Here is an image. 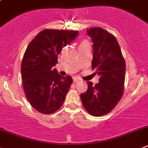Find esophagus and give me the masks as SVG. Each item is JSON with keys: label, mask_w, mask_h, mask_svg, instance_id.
<instances>
[{"label": "esophagus", "mask_w": 148, "mask_h": 148, "mask_svg": "<svg viewBox=\"0 0 148 148\" xmlns=\"http://www.w3.org/2000/svg\"><path fill=\"white\" fill-rule=\"evenodd\" d=\"M78 81H79V79H78V78H73V82H74V83H77V82H78Z\"/></svg>", "instance_id": "obj_1"}]
</instances>
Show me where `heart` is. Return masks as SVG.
<instances>
[{
    "mask_svg": "<svg viewBox=\"0 0 148 148\" xmlns=\"http://www.w3.org/2000/svg\"><path fill=\"white\" fill-rule=\"evenodd\" d=\"M87 42H86V41H85V40H84V41H83V42H81V43H80V45H84V44H87Z\"/></svg>",
    "mask_w": 148,
    "mask_h": 148,
    "instance_id": "obj_1",
    "label": "heart"
}]
</instances>
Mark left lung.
<instances>
[{
  "instance_id": "left-lung-1",
  "label": "left lung",
  "mask_w": 148,
  "mask_h": 148,
  "mask_svg": "<svg viewBox=\"0 0 148 148\" xmlns=\"http://www.w3.org/2000/svg\"><path fill=\"white\" fill-rule=\"evenodd\" d=\"M93 42L92 68L100 75L99 83L87 81L81 100L86 112L95 116L113 110L123 95L125 62L116 38L100 27L86 30Z\"/></svg>"
}]
</instances>
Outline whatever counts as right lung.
Wrapping results in <instances>:
<instances>
[{
  "instance_id": "1",
  "label": "right lung",
  "mask_w": 148,
  "mask_h": 148,
  "mask_svg": "<svg viewBox=\"0 0 148 148\" xmlns=\"http://www.w3.org/2000/svg\"><path fill=\"white\" fill-rule=\"evenodd\" d=\"M78 31L45 29L27 47L21 64V78L28 102L37 112L50 114L60 108L73 84L53 68L64 46L78 36Z\"/></svg>"
}]
</instances>
